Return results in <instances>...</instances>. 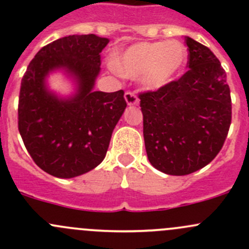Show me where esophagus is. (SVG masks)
<instances>
[{"label":"esophagus","mask_w":249,"mask_h":249,"mask_svg":"<svg viewBox=\"0 0 249 249\" xmlns=\"http://www.w3.org/2000/svg\"><path fill=\"white\" fill-rule=\"evenodd\" d=\"M125 101H126V104L129 105V106H137L140 102L139 97L136 96V94L132 91H126L125 92Z\"/></svg>","instance_id":"esophagus-1"}]
</instances>
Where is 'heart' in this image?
<instances>
[{
  "instance_id": "1",
  "label": "heart",
  "mask_w": 249,
  "mask_h": 249,
  "mask_svg": "<svg viewBox=\"0 0 249 249\" xmlns=\"http://www.w3.org/2000/svg\"><path fill=\"white\" fill-rule=\"evenodd\" d=\"M185 61L187 49L180 42H142L120 54L113 67L125 77H142L145 87L150 89H159L173 80Z\"/></svg>"
}]
</instances>
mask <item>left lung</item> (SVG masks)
<instances>
[{
	"label": "left lung",
	"mask_w": 249,
	"mask_h": 249,
	"mask_svg": "<svg viewBox=\"0 0 249 249\" xmlns=\"http://www.w3.org/2000/svg\"><path fill=\"white\" fill-rule=\"evenodd\" d=\"M185 43L189 70L157 91L139 95L148 160L172 176L189 175L210 164L231 124L230 88L219 60L190 37Z\"/></svg>",
	"instance_id": "obj_1"
}]
</instances>
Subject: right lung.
Returning <instances> with one entry per match:
<instances>
[{
	"instance_id": "1",
	"label": "right lung",
	"mask_w": 249,
	"mask_h": 249,
	"mask_svg": "<svg viewBox=\"0 0 249 249\" xmlns=\"http://www.w3.org/2000/svg\"><path fill=\"white\" fill-rule=\"evenodd\" d=\"M109 39L72 35L42 48L21 79L18 127L38 167L59 178L91 171L106 157L115 125L126 108L124 91H94L100 73V53ZM64 69L77 83L67 99L49 92L45 78Z\"/></svg>"
}]
</instances>
